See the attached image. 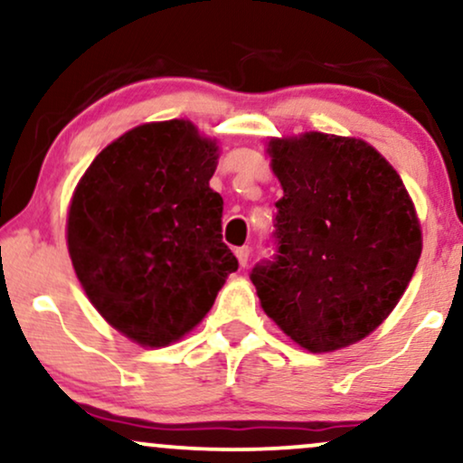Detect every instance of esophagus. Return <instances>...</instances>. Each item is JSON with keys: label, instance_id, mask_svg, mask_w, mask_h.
<instances>
[{"label": "esophagus", "instance_id": "34e87169", "mask_svg": "<svg viewBox=\"0 0 463 463\" xmlns=\"http://www.w3.org/2000/svg\"><path fill=\"white\" fill-rule=\"evenodd\" d=\"M235 254H237L239 265H241V267L248 265V259H250V248H248V245H243V248H237Z\"/></svg>", "mask_w": 463, "mask_h": 463}]
</instances>
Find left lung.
<instances>
[{
    "label": "left lung",
    "instance_id": "8db88e82",
    "mask_svg": "<svg viewBox=\"0 0 463 463\" xmlns=\"http://www.w3.org/2000/svg\"><path fill=\"white\" fill-rule=\"evenodd\" d=\"M284 196L273 260L250 279L275 325L309 353L359 342L393 312L423 237L400 175L361 138L306 132L271 138Z\"/></svg>",
    "mask_w": 463,
    "mask_h": 463
}]
</instances>
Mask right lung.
Returning a JSON list of instances; mask_svg holds the SVG:
<instances>
[{
	"label": "right lung",
	"instance_id": "right-lung-1",
	"mask_svg": "<svg viewBox=\"0 0 463 463\" xmlns=\"http://www.w3.org/2000/svg\"><path fill=\"white\" fill-rule=\"evenodd\" d=\"M218 145L184 119L132 128L90 164L68 212L72 267L102 318L140 346L177 342L239 262L209 188Z\"/></svg>",
	"mask_w": 463,
	"mask_h": 463
}]
</instances>
